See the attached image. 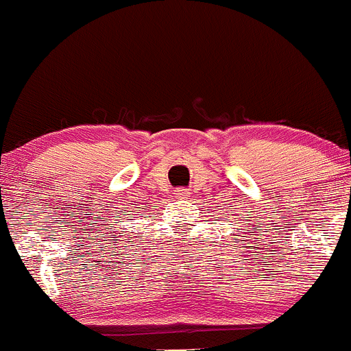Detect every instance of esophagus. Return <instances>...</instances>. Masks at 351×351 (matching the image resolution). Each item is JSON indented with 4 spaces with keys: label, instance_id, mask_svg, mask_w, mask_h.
Listing matches in <instances>:
<instances>
[{
    "label": "esophagus",
    "instance_id": "obj_1",
    "mask_svg": "<svg viewBox=\"0 0 351 351\" xmlns=\"http://www.w3.org/2000/svg\"><path fill=\"white\" fill-rule=\"evenodd\" d=\"M174 197L177 199H187V197H191V193L189 189H184V187H179V189L174 193Z\"/></svg>",
    "mask_w": 351,
    "mask_h": 351
}]
</instances>
